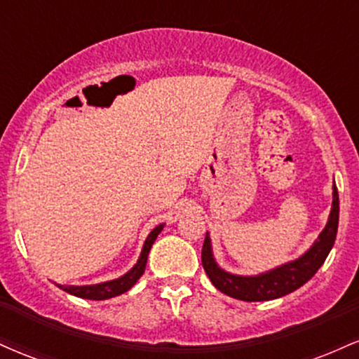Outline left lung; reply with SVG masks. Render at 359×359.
I'll return each instance as SVG.
<instances>
[{"label": "left lung", "mask_w": 359, "mask_h": 359, "mask_svg": "<svg viewBox=\"0 0 359 359\" xmlns=\"http://www.w3.org/2000/svg\"><path fill=\"white\" fill-rule=\"evenodd\" d=\"M337 222H339V196H337L336 184H332V208L327 224L314 241V245L302 257L294 262H288L285 265H280L266 273L255 275V277L233 275L217 265L212 255L211 238L209 234H205L203 253H201L203 266L212 285L233 299L245 300V302H263V300L283 297L302 287L320 269L334 245Z\"/></svg>", "instance_id": "obj_1"}]
</instances>
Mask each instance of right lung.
<instances>
[{
  "label": "right lung",
  "mask_w": 359,
  "mask_h": 359,
  "mask_svg": "<svg viewBox=\"0 0 359 359\" xmlns=\"http://www.w3.org/2000/svg\"><path fill=\"white\" fill-rule=\"evenodd\" d=\"M162 229H163V224H160V226H156L154 231L148 234L137 265L128 271V273L123 275V277H119L116 280H109V282L96 283V285H81L79 287V285H59V283H57V287L62 288L64 292H67V294L76 295V297L89 299V300H106V299L116 297V295L125 294V292L130 290V288L138 282V278L142 277L143 271H145L148 253H150L151 245H154L156 236H158Z\"/></svg>",
  "instance_id": "right-lung-1"
}]
</instances>
